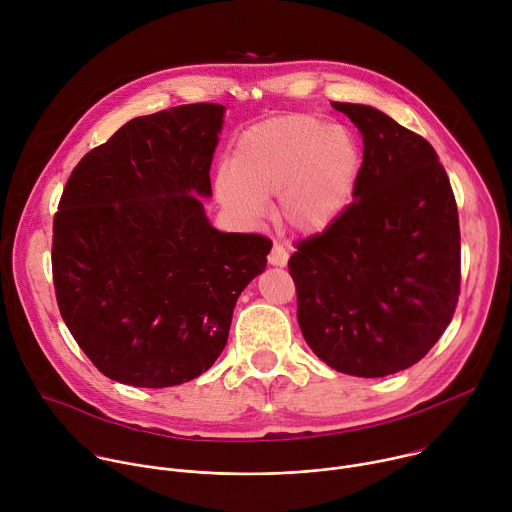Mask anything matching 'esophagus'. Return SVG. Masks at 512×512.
<instances>
[{
  "mask_svg": "<svg viewBox=\"0 0 512 512\" xmlns=\"http://www.w3.org/2000/svg\"><path fill=\"white\" fill-rule=\"evenodd\" d=\"M267 259H269V263H271V265H275V267H283V265H287L289 255H287V251H285L281 245H277V243H275Z\"/></svg>",
  "mask_w": 512,
  "mask_h": 512,
  "instance_id": "esophagus-1",
  "label": "esophagus"
}]
</instances>
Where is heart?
Here are the masks:
<instances>
[{"label": "heart", "instance_id": "obj_1", "mask_svg": "<svg viewBox=\"0 0 512 512\" xmlns=\"http://www.w3.org/2000/svg\"><path fill=\"white\" fill-rule=\"evenodd\" d=\"M362 172L356 137L314 115H289L241 135L218 168L216 194L245 221L277 198V223L296 235L328 231L350 206Z\"/></svg>", "mask_w": 512, "mask_h": 512}]
</instances>
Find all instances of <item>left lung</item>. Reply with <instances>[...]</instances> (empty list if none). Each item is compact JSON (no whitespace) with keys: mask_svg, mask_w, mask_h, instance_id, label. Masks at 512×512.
Masks as SVG:
<instances>
[{"mask_svg":"<svg viewBox=\"0 0 512 512\" xmlns=\"http://www.w3.org/2000/svg\"><path fill=\"white\" fill-rule=\"evenodd\" d=\"M362 135V172L346 212L300 241L287 267L298 322L328 367L387 377L440 340L460 296V223L431 143L383 111L332 103Z\"/></svg>","mask_w":512,"mask_h":512,"instance_id":"left-lung-1","label":"left lung"}]
</instances>
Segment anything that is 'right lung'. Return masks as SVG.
<instances>
[{"label": "right lung", "instance_id": "right-lung-1", "mask_svg": "<svg viewBox=\"0 0 512 512\" xmlns=\"http://www.w3.org/2000/svg\"><path fill=\"white\" fill-rule=\"evenodd\" d=\"M225 107L127 121L72 170L54 216L52 277L72 338L109 379L162 389L206 373L271 241L206 218Z\"/></svg>", "mask_w": 512, "mask_h": 512}]
</instances>
